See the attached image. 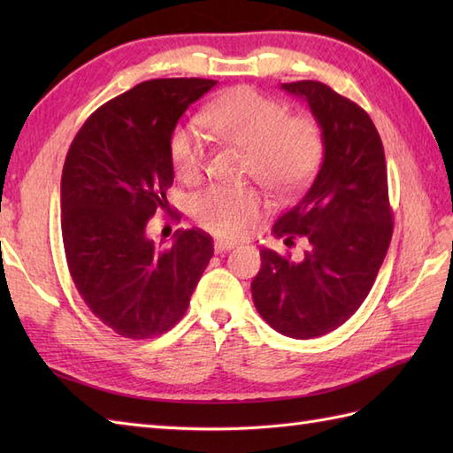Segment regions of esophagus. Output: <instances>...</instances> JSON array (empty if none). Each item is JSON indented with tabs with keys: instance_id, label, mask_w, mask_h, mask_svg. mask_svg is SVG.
<instances>
[{
	"instance_id": "1",
	"label": "esophagus",
	"mask_w": 453,
	"mask_h": 453,
	"mask_svg": "<svg viewBox=\"0 0 453 453\" xmlns=\"http://www.w3.org/2000/svg\"><path fill=\"white\" fill-rule=\"evenodd\" d=\"M234 247H235V243H232V242H224V239H216L214 251H216V253H226V251H232Z\"/></svg>"
}]
</instances>
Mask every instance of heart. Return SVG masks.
<instances>
[{"label":"heart","instance_id":"b5f03b06","mask_svg":"<svg viewBox=\"0 0 453 453\" xmlns=\"http://www.w3.org/2000/svg\"><path fill=\"white\" fill-rule=\"evenodd\" d=\"M204 127L224 142L247 150V175L274 196L300 192L319 165L321 127L311 114H288L278 103L253 88L221 95L202 111ZM173 171L182 182H195L206 169V140L196 124H179L169 140ZM190 216L200 227L219 237L243 235L263 214L265 200L253 187L211 185L188 202Z\"/></svg>","mask_w":453,"mask_h":453}]
</instances>
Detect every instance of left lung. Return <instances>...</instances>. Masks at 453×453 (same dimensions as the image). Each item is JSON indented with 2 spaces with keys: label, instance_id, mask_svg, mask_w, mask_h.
<instances>
[{
  "label": "left lung",
  "instance_id": "left-lung-1",
  "mask_svg": "<svg viewBox=\"0 0 453 453\" xmlns=\"http://www.w3.org/2000/svg\"><path fill=\"white\" fill-rule=\"evenodd\" d=\"M307 101L323 134V163L302 198L274 221L303 237L302 261L261 251L251 292L263 319L292 339L334 331L368 297L393 235L386 153L370 114L321 81L284 83Z\"/></svg>",
  "mask_w": 453,
  "mask_h": 453
}]
</instances>
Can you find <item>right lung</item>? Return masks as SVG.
<instances>
[{
	"label": "right lung",
	"instance_id": "right-lung-1",
	"mask_svg": "<svg viewBox=\"0 0 453 453\" xmlns=\"http://www.w3.org/2000/svg\"><path fill=\"white\" fill-rule=\"evenodd\" d=\"M218 81L150 80L85 120L62 171V239L67 268L93 315L127 339L177 325L214 255L202 229H179L153 245L148 219L169 211V140L188 104Z\"/></svg>",
	"mask_w": 453,
	"mask_h": 453
}]
</instances>
